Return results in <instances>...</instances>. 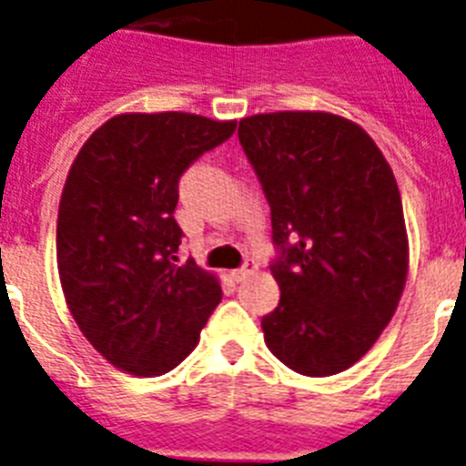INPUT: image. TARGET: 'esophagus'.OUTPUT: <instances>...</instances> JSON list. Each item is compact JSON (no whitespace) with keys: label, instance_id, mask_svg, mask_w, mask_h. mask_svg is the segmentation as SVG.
Listing matches in <instances>:
<instances>
[{"label":"esophagus","instance_id":"1","mask_svg":"<svg viewBox=\"0 0 466 466\" xmlns=\"http://www.w3.org/2000/svg\"><path fill=\"white\" fill-rule=\"evenodd\" d=\"M255 271H257V264L252 259H249L248 264H245V267L236 268V271H233V274H230V276H233V280H238V283H240V280L249 279V276L255 274Z\"/></svg>","mask_w":466,"mask_h":466}]
</instances>
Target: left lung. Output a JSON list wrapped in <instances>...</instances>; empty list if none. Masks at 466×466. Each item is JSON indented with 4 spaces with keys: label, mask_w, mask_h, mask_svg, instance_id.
I'll return each instance as SVG.
<instances>
[{
    "label": "left lung",
    "mask_w": 466,
    "mask_h": 466,
    "mask_svg": "<svg viewBox=\"0 0 466 466\" xmlns=\"http://www.w3.org/2000/svg\"><path fill=\"white\" fill-rule=\"evenodd\" d=\"M240 145L271 207L280 302L267 348L302 376L367 355L393 319L410 268L398 180L362 126L330 111L240 121Z\"/></svg>",
    "instance_id": "8db88e82"
}]
</instances>
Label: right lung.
Listing matches in <instances>:
<instances>
[{"label": "right lung", "mask_w": 466, "mask_h": 466, "mask_svg": "<svg viewBox=\"0 0 466 466\" xmlns=\"http://www.w3.org/2000/svg\"><path fill=\"white\" fill-rule=\"evenodd\" d=\"M238 121L159 111L99 126L68 168L56 221L61 290L80 333L133 376L178 367L221 302L217 274L178 264V178Z\"/></svg>", "instance_id": "obj_1"}]
</instances>
